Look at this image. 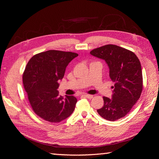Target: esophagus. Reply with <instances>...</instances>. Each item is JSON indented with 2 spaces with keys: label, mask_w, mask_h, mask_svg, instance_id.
Listing matches in <instances>:
<instances>
[{
  "label": "esophagus",
  "mask_w": 159,
  "mask_h": 159,
  "mask_svg": "<svg viewBox=\"0 0 159 159\" xmlns=\"http://www.w3.org/2000/svg\"><path fill=\"white\" fill-rule=\"evenodd\" d=\"M84 96L85 98H87L88 99H91L93 98V95H89V94H85Z\"/></svg>",
  "instance_id": "1"
}]
</instances>
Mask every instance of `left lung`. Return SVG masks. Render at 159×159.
I'll return each mask as SVG.
<instances>
[{
    "label": "left lung",
    "mask_w": 159,
    "mask_h": 159,
    "mask_svg": "<svg viewBox=\"0 0 159 159\" xmlns=\"http://www.w3.org/2000/svg\"><path fill=\"white\" fill-rule=\"evenodd\" d=\"M90 54L104 60L109 76L115 83L112 98L103 97V106L97 110L101 117L114 121L124 117L140 98L143 88L140 61L132 51L107 44L93 49Z\"/></svg>",
    "instance_id": "1"
}]
</instances>
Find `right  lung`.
Instances as JSON below:
<instances>
[{
  "label": "right lung",
  "mask_w": 159,
  "mask_h": 159,
  "mask_svg": "<svg viewBox=\"0 0 159 159\" xmlns=\"http://www.w3.org/2000/svg\"><path fill=\"white\" fill-rule=\"evenodd\" d=\"M78 56L71 52L48 50L32 56L22 75L28 101L38 116L51 123L68 118L75 109L73 95H59L58 81L63 78L67 66Z\"/></svg>",
  "instance_id": "add662e5"
}]
</instances>
